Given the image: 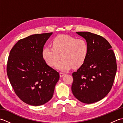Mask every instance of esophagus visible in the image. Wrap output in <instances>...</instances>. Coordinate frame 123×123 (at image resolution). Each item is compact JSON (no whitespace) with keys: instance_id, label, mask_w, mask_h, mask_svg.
Returning a JSON list of instances; mask_svg holds the SVG:
<instances>
[{"instance_id":"obj_1","label":"esophagus","mask_w":123,"mask_h":123,"mask_svg":"<svg viewBox=\"0 0 123 123\" xmlns=\"http://www.w3.org/2000/svg\"><path fill=\"white\" fill-rule=\"evenodd\" d=\"M65 74H65L64 73H63V72H60V77H63Z\"/></svg>"}]
</instances>
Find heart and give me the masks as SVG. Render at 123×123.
<instances>
[{"label": "heart", "instance_id": "1", "mask_svg": "<svg viewBox=\"0 0 123 123\" xmlns=\"http://www.w3.org/2000/svg\"><path fill=\"white\" fill-rule=\"evenodd\" d=\"M88 54V46L85 40L66 35L57 36L53 41L52 48L46 47L42 51L43 58L50 67L55 66L61 56L56 68L61 71L81 67Z\"/></svg>", "mask_w": 123, "mask_h": 123}]
</instances>
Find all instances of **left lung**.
Segmentation results:
<instances>
[{
  "label": "left lung",
  "instance_id": "8db88e82",
  "mask_svg": "<svg viewBox=\"0 0 123 123\" xmlns=\"http://www.w3.org/2000/svg\"><path fill=\"white\" fill-rule=\"evenodd\" d=\"M88 46V54L82 66L72 74L73 95L82 103L101 100L111 91L117 71L116 60L108 42L88 32H78Z\"/></svg>",
  "mask_w": 123,
  "mask_h": 123
}]
</instances>
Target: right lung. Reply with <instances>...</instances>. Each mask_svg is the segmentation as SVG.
<instances>
[{"label":"right lung","instance_id":"add662e5","mask_svg":"<svg viewBox=\"0 0 123 123\" xmlns=\"http://www.w3.org/2000/svg\"><path fill=\"white\" fill-rule=\"evenodd\" d=\"M53 33L30 35L18 41L10 52L7 74L15 92L28 105L40 106L53 96L59 73L46 63L42 51Z\"/></svg>","mask_w":123,"mask_h":123}]
</instances>
